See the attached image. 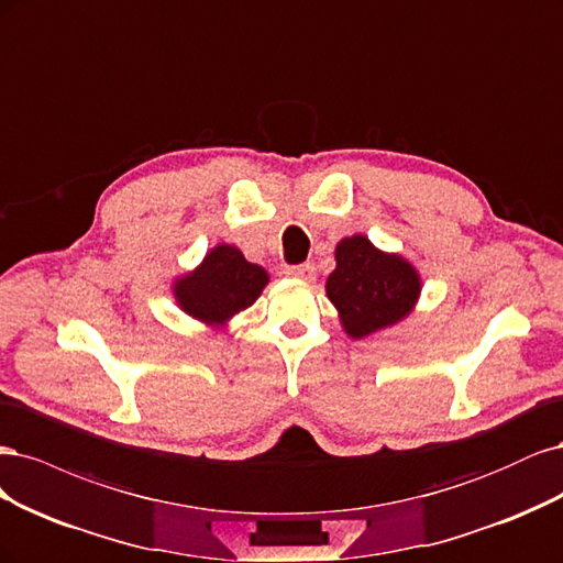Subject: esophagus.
Returning a JSON list of instances; mask_svg holds the SVG:
<instances>
[{
	"label": "esophagus",
	"mask_w": 563,
	"mask_h": 563,
	"mask_svg": "<svg viewBox=\"0 0 563 563\" xmlns=\"http://www.w3.org/2000/svg\"><path fill=\"white\" fill-rule=\"evenodd\" d=\"M285 276L295 278V280H303V283H313L316 280V266L311 262L285 266Z\"/></svg>",
	"instance_id": "obj_1"
}]
</instances>
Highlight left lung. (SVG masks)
Wrapping results in <instances>:
<instances>
[{
	"instance_id": "8db88e82",
	"label": "left lung",
	"mask_w": 563,
	"mask_h": 563,
	"mask_svg": "<svg viewBox=\"0 0 563 563\" xmlns=\"http://www.w3.org/2000/svg\"><path fill=\"white\" fill-rule=\"evenodd\" d=\"M334 260L336 268L324 283V292L351 339L395 328L413 313L423 283L400 252L378 250L365 233H353L336 243Z\"/></svg>"
}]
</instances>
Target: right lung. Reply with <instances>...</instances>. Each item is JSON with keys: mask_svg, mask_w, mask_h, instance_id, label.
Masks as SVG:
<instances>
[{"mask_svg": "<svg viewBox=\"0 0 563 563\" xmlns=\"http://www.w3.org/2000/svg\"><path fill=\"white\" fill-rule=\"evenodd\" d=\"M268 280V271L247 262L239 247L217 243L201 264L173 278L170 292L179 311L208 328L224 330L233 316L260 299Z\"/></svg>", "mask_w": 563, "mask_h": 563, "instance_id": "1", "label": "right lung"}]
</instances>
